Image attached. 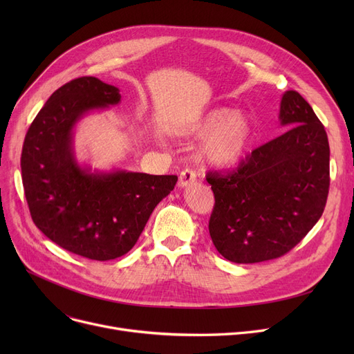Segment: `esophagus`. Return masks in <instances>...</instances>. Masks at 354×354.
Here are the masks:
<instances>
[{"instance_id": "34e87169", "label": "esophagus", "mask_w": 354, "mask_h": 354, "mask_svg": "<svg viewBox=\"0 0 354 354\" xmlns=\"http://www.w3.org/2000/svg\"><path fill=\"white\" fill-rule=\"evenodd\" d=\"M196 180V174L191 169H185L179 175V187L180 188H187L189 185H192Z\"/></svg>"}]
</instances>
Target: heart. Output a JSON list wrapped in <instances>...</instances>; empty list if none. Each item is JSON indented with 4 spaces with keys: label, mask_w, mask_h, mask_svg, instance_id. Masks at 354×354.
Segmentation results:
<instances>
[{
    "label": "heart",
    "mask_w": 354,
    "mask_h": 354,
    "mask_svg": "<svg viewBox=\"0 0 354 354\" xmlns=\"http://www.w3.org/2000/svg\"><path fill=\"white\" fill-rule=\"evenodd\" d=\"M179 136L202 138L196 160L211 167H230L243 160L252 146L255 126L250 115L231 107H214L196 119L172 127Z\"/></svg>",
    "instance_id": "obj_1"
}]
</instances>
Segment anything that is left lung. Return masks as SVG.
I'll list each match as a JSON object with an SVG mask.
<instances>
[{
	"mask_svg": "<svg viewBox=\"0 0 354 354\" xmlns=\"http://www.w3.org/2000/svg\"><path fill=\"white\" fill-rule=\"evenodd\" d=\"M280 124L288 127L257 147L239 169L208 174L215 196L209 235L236 264L278 258L294 248L323 215L330 185L324 126L294 90L281 96Z\"/></svg>",
	"mask_w": 354,
	"mask_h": 354,
	"instance_id": "obj_1",
	"label": "left lung"
}]
</instances>
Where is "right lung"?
I'll list each match as a JSON object with an SVG mask.
<instances>
[{
    "mask_svg": "<svg viewBox=\"0 0 354 354\" xmlns=\"http://www.w3.org/2000/svg\"><path fill=\"white\" fill-rule=\"evenodd\" d=\"M119 88L80 77L55 90L24 139L21 175L31 218L53 243L96 261L124 255L158 203L174 191L175 175H147L80 163L74 133L82 119L120 103Z\"/></svg>",
    "mask_w": 354,
    "mask_h": 354,
    "instance_id": "right-lung-1",
    "label": "right lung"
}]
</instances>
